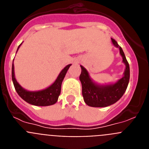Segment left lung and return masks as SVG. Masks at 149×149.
Returning a JSON list of instances; mask_svg holds the SVG:
<instances>
[{"label":"left lung","instance_id":"obj_1","mask_svg":"<svg viewBox=\"0 0 149 149\" xmlns=\"http://www.w3.org/2000/svg\"><path fill=\"white\" fill-rule=\"evenodd\" d=\"M112 43L119 49L122 62L125 65L123 77L114 84H98L91 78L89 73L83 65H81V74L80 81L82 84V95L84 102L89 107H105L115 104L125 93L130 79V67L126 60L122 48L116 41L111 39Z\"/></svg>","mask_w":149,"mask_h":149}]
</instances>
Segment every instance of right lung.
I'll list each match as a JSON object with an SVG mask.
<instances>
[{
    "instance_id": "add662e5",
    "label": "right lung",
    "mask_w": 149,
    "mask_h": 149,
    "mask_svg": "<svg viewBox=\"0 0 149 149\" xmlns=\"http://www.w3.org/2000/svg\"><path fill=\"white\" fill-rule=\"evenodd\" d=\"M21 45L18 46L17 51ZM71 65L72 64L66 65L59 74L56 81L51 84V86L44 89H42V90L29 91L22 87L15 79L13 63V65H12V80H13V84H14L15 89L18 95L20 96L22 99L24 100L26 102L32 105H35V106H50V105L54 104L58 100L59 95H60V92H61L62 82L66 74L67 71Z\"/></svg>"
}]
</instances>
